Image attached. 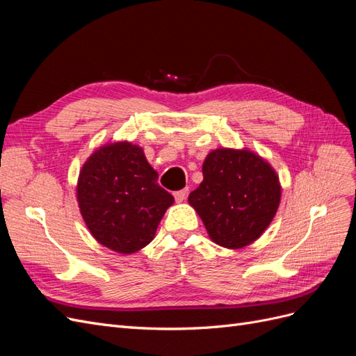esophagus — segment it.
Segmentation results:
<instances>
[{
  "mask_svg": "<svg viewBox=\"0 0 356 356\" xmlns=\"http://www.w3.org/2000/svg\"><path fill=\"white\" fill-rule=\"evenodd\" d=\"M187 193H188V188H182V190L175 191V193H174V197H175V200H177L178 203H181V202H184V200H186V197H187Z\"/></svg>",
  "mask_w": 356,
  "mask_h": 356,
  "instance_id": "34e87169",
  "label": "esophagus"
}]
</instances>
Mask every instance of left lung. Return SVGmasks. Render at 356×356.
I'll return each mask as SVG.
<instances>
[{
    "label": "left lung",
    "mask_w": 356,
    "mask_h": 356,
    "mask_svg": "<svg viewBox=\"0 0 356 356\" xmlns=\"http://www.w3.org/2000/svg\"><path fill=\"white\" fill-rule=\"evenodd\" d=\"M203 181L188 203L212 242L229 250L251 245L266 232L281 203L273 166L248 148H217L202 166Z\"/></svg>",
    "instance_id": "1"
}]
</instances>
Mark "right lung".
Wrapping results in <instances>:
<instances>
[{
    "label": "right lung",
    "instance_id": "1",
    "mask_svg": "<svg viewBox=\"0 0 356 356\" xmlns=\"http://www.w3.org/2000/svg\"><path fill=\"white\" fill-rule=\"evenodd\" d=\"M157 178L139 145L117 141L95 149L81 166L75 188L93 238L118 254H134L152 242L175 202Z\"/></svg>",
    "mask_w": 356,
    "mask_h": 356
}]
</instances>
